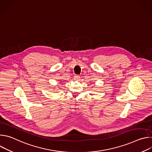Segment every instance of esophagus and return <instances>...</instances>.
I'll use <instances>...</instances> for the list:
<instances>
[{
	"label": "esophagus",
	"mask_w": 152,
	"mask_h": 152,
	"mask_svg": "<svg viewBox=\"0 0 152 152\" xmlns=\"http://www.w3.org/2000/svg\"><path fill=\"white\" fill-rule=\"evenodd\" d=\"M73 79H74V80L79 81V80H80V77L79 76H78V75H75V76H74Z\"/></svg>",
	"instance_id": "obj_1"
}]
</instances>
